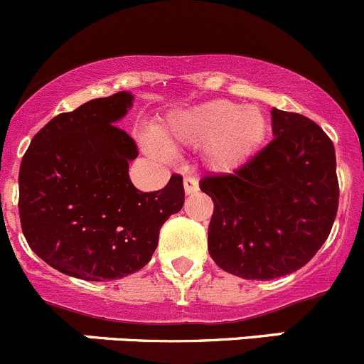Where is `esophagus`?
Masks as SVG:
<instances>
[{
  "instance_id": "obj_1",
  "label": "esophagus",
  "mask_w": 364,
  "mask_h": 364,
  "mask_svg": "<svg viewBox=\"0 0 364 364\" xmlns=\"http://www.w3.org/2000/svg\"><path fill=\"white\" fill-rule=\"evenodd\" d=\"M183 189H186V194H194L200 189V183H198L196 178L187 175V177H183Z\"/></svg>"
}]
</instances>
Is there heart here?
<instances>
[{
	"mask_svg": "<svg viewBox=\"0 0 364 364\" xmlns=\"http://www.w3.org/2000/svg\"><path fill=\"white\" fill-rule=\"evenodd\" d=\"M268 122L256 107L213 100L178 112L164 129L166 144L207 146L208 163L219 171L242 166L263 144Z\"/></svg>",
	"mask_w": 364,
	"mask_h": 364,
	"instance_id": "1",
	"label": "heart"
}]
</instances>
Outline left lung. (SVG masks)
Listing matches in <instances>:
<instances>
[{"label": "left lung", "instance_id": "left-lung-1", "mask_svg": "<svg viewBox=\"0 0 364 364\" xmlns=\"http://www.w3.org/2000/svg\"><path fill=\"white\" fill-rule=\"evenodd\" d=\"M273 138L233 173H210L208 252L224 272L272 280L305 266L329 237L338 210L331 138L312 119L272 110Z\"/></svg>", "mask_w": 364, "mask_h": 364}]
</instances>
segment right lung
I'll return each mask as SVG.
<instances>
[{"label": "right lung", "instance_id": "1", "mask_svg": "<svg viewBox=\"0 0 364 364\" xmlns=\"http://www.w3.org/2000/svg\"><path fill=\"white\" fill-rule=\"evenodd\" d=\"M131 103L122 91L55 115L22 157V233L38 257L66 275L105 282L138 272L151 261L161 226L183 205L181 175L154 193L131 182L138 147L114 124Z\"/></svg>", "mask_w": 364, "mask_h": 364}]
</instances>
